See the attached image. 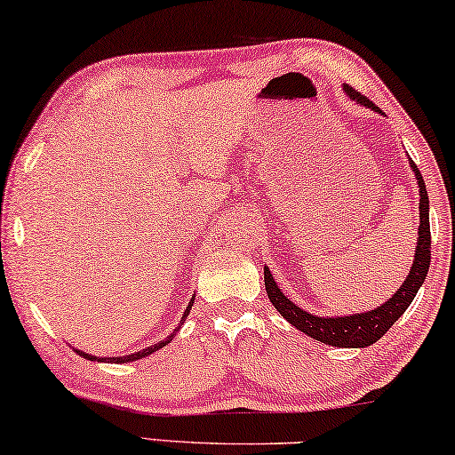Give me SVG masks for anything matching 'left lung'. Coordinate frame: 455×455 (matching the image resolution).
Wrapping results in <instances>:
<instances>
[{"label": "left lung", "instance_id": "left-lung-1", "mask_svg": "<svg viewBox=\"0 0 455 455\" xmlns=\"http://www.w3.org/2000/svg\"><path fill=\"white\" fill-rule=\"evenodd\" d=\"M343 90L353 102L362 104L365 108L379 112L380 115L379 106L371 104L368 98L353 90V87L343 85ZM410 167L414 171L418 188H420V203H418V209H420V226H418L414 263H411L408 278H405L403 284L397 288V292H395L391 299H387L380 307H374V309L370 311H362V314L320 317V315L309 314V311L300 309L299 305H294L292 300L280 291V286L275 284L269 267L265 265L263 267L265 291H267L271 305L280 311V315L284 317L288 323H292V326L300 330V332L311 336V339L320 340L323 345L340 347V349H365V347L374 345L376 340H380V336H385L387 330L405 314V309L411 305L416 292L420 291L424 280H427V274L430 267L428 194H427V186H424L420 171H418L411 158H410Z\"/></svg>", "mask_w": 455, "mask_h": 455}]
</instances>
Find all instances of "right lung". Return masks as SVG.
Wrapping results in <instances>:
<instances>
[{
	"instance_id": "obj_1",
	"label": "right lung",
	"mask_w": 455,
	"mask_h": 455,
	"mask_svg": "<svg viewBox=\"0 0 455 455\" xmlns=\"http://www.w3.org/2000/svg\"><path fill=\"white\" fill-rule=\"evenodd\" d=\"M192 303H194V299L190 300V305L186 307L184 315H181V322H180V326H177V328L173 330V332H171V334L167 336V339H164V340H158L156 345H150V347H146V349H141V351H135V353H132V355H123V357H96V355H90V353H85V351H79V349H75V351L79 353L81 357L90 359V362H106V363H127V362H138V359L152 355V353H156L158 349H163L164 345H169L171 340H173V336H175L177 332H180L181 323H184V322L188 320V314H190V309H192Z\"/></svg>"
}]
</instances>
